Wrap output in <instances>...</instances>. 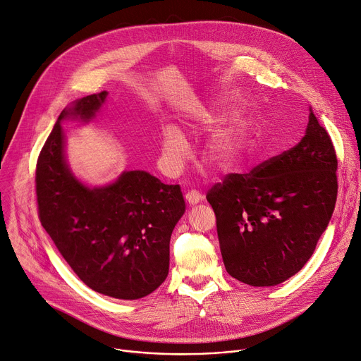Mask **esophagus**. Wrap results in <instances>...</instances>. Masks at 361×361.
I'll return each mask as SVG.
<instances>
[{"label": "esophagus", "instance_id": "34e87169", "mask_svg": "<svg viewBox=\"0 0 361 361\" xmlns=\"http://www.w3.org/2000/svg\"><path fill=\"white\" fill-rule=\"evenodd\" d=\"M185 199H186V202H188L189 205H195V204H197V202H201L202 199H204V196H202L201 192H197V190H195V189H190V190H188V192L185 193Z\"/></svg>", "mask_w": 361, "mask_h": 361}]
</instances>
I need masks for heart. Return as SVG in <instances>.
Returning a JSON list of instances; mask_svg holds the SVG:
<instances>
[{"mask_svg":"<svg viewBox=\"0 0 361 361\" xmlns=\"http://www.w3.org/2000/svg\"><path fill=\"white\" fill-rule=\"evenodd\" d=\"M208 122L212 117L209 114L205 116ZM244 135L239 129H232L226 132H221L215 135L208 146V156L212 164L219 168L231 166L238 156L241 154L244 149ZM160 146H162V159L166 168L178 169L188 156V145L180 133V130L175 126H165L162 130V139H160Z\"/></svg>","mask_w":361,"mask_h":361,"instance_id":"b5f03b06","label":"heart"}]
</instances>
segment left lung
<instances>
[{"label":"left lung","mask_w":361,"mask_h":361,"mask_svg":"<svg viewBox=\"0 0 361 361\" xmlns=\"http://www.w3.org/2000/svg\"><path fill=\"white\" fill-rule=\"evenodd\" d=\"M337 165L331 137L311 111L294 147L208 190L231 276L272 287L307 264L336 207Z\"/></svg>","instance_id":"left-lung-1"}]
</instances>
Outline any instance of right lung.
<instances>
[{"label": "right lung", "instance_id": "add662e5", "mask_svg": "<svg viewBox=\"0 0 361 361\" xmlns=\"http://www.w3.org/2000/svg\"><path fill=\"white\" fill-rule=\"evenodd\" d=\"M106 96H86L60 113L37 159L38 218L89 288L137 300L168 276L171 235L185 201L179 185H165L143 171L125 172L114 183L94 189L70 173L60 122L67 116L93 117Z\"/></svg>", "mask_w": 361, "mask_h": 361}]
</instances>
